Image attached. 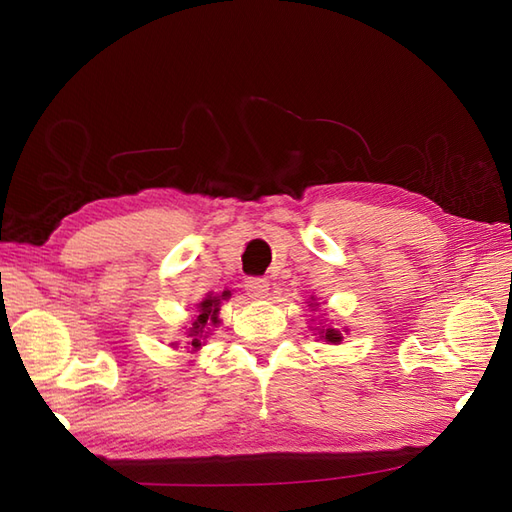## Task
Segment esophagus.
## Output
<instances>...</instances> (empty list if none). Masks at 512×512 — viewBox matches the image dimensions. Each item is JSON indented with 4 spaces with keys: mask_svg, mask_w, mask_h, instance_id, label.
I'll return each mask as SVG.
<instances>
[{
    "mask_svg": "<svg viewBox=\"0 0 512 512\" xmlns=\"http://www.w3.org/2000/svg\"><path fill=\"white\" fill-rule=\"evenodd\" d=\"M245 290H247V294H250V297L262 299L269 292V282L265 280V277H247Z\"/></svg>",
    "mask_w": 512,
    "mask_h": 512,
    "instance_id": "34e87169",
    "label": "esophagus"
}]
</instances>
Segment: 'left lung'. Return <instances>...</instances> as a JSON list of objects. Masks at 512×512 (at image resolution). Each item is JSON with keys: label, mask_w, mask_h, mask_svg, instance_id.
<instances>
[{"label": "left lung", "mask_w": 512, "mask_h": 512, "mask_svg": "<svg viewBox=\"0 0 512 512\" xmlns=\"http://www.w3.org/2000/svg\"><path fill=\"white\" fill-rule=\"evenodd\" d=\"M322 333H324L322 337L327 339V342H331V344H335V342H339V339H342V333H337L335 329H327V331L322 329Z\"/></svg>", "instance_id": "obj_1"}]
</instances>
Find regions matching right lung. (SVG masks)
Returning <instances> with one entry per match:
<instances>
[{
    "label": "right lung",
    "instance_id": "obj_1",
    "mask_svg": "<svg viewBox=\"0 0 512 512\" xmlns=\"http://www.w3.org/2000/svg\"><path fill=\"white\" fill-rule=\"evenodd\" d=\"M222 297H230V292H222ZM218 312H220V297H207L203 303H198V320L194 322L192 327V335L196 339H192V348H200V339L203 337V329L209 324V320L213 324H218Z\"/></svg>",
    "mask_w": 512,
    "mask_h": 512
}]
</instances>
